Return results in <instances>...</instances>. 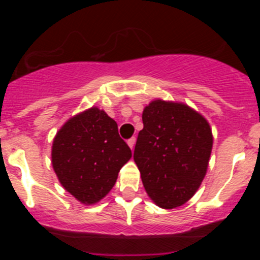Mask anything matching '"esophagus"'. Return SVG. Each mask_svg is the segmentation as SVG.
<instances>
[{"label":"esophagus","mask_w":260,"mask_h":260,"mask_svg":"<svg viewBox=\"0 0 260 260\" xmlns=\"http://www.w3.org/2000/svg\"><path fill=\"white\" fill-rule=\"evenodd\" d=\"M128 146L131 147V149H133L135 148V145H136V137H132V138H129V140H128Z\"/></svg>","instance_id":"obj_1"}]
</instances>
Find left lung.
I'll list each match as a JSON object with an SVG mask.
<instances>
[{
  "instance_id": "1",
  "label": "left lung",
  "mask_w": 260,
  "mask_h": 260,
  "mask_svg": "<svg viewBox=\"0 0 260 260\" xmlns=\"http://www.w3.org/2000/svg\"><path fill=\"white\" fill-rule=\"evenodd\" d=\"M142 120L133 158L143 186L157 206L179 208L192 198L208 171L210 124L186 104L161 99L143 109Z\"/></svg>"
}]
</instances>
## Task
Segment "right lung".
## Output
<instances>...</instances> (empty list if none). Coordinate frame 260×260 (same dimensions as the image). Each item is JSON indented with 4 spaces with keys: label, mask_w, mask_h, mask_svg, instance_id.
Here are the masks:
<instances>
[{
    "label": "right lung",
    "mask_w": 260,
    "mask_h": 260,
    "mask_svg": "<svg viewBox=\"0 0 260 260\" xmlns=\"http://www.w3.org/2000/svg\"><path fill=\"white\" fill-rule=\"evenodd\" d=\"M132 152L114 119L96 107L70 118L52 142L51 162L62 187L85 205L98 203Z\"/></svg>",
    "instance_id": "1"
}]
</instances>
